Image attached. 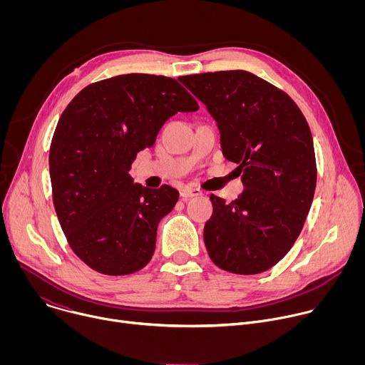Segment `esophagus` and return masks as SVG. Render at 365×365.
Instances as JSON below:
<instances>
[{"mask_svg": "<svg viewBox=\"0 0 365 365\" xmlns=\"http://www.w3.org/2000/svg\"><path fill=\"white\" fill-rule=\"evenodd\" d=\"M202 195V190L200 189H196V187H189V186H185L182 190H180V196L183 199H189V197H196V196H200Z\"/></svg>", "mask_w": 365, "mask_h": 365, "instance_id": "obj_1", "label": "esophagus"}]
</instances>
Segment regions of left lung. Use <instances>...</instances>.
I'll return each instance as SVG.
<instances>
[{"label":"left lung","instance_id":"left-lung-1","mask_svg":"<svg viewBox=\"0 0 365 365\" xmlns=\"http://www.w3.org/2000/svg\"><path fill=\"white\" fill-rule=\"evenodd\" d=\"M214 117L225 159L238 165L244 192L232 202L211 195L203 241L212 262L235 274H258L289 252L317 187L310 128L294 101L247 71L180 76Z\"/></svg>","mask_w":365,"mask_h":365}]
</instances>
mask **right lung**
<instances>
[{
    "mask_svg": "<svg viewBox=\"0 0 365 365\" xmlns=\"http://www.w3.org/2000/svg\"><path fill=\"white\" fill-rule=\"evenodd\" d=\"M196 110L176 79L147 73L91 83L69 102L50 144L51 192L71 248L92 270L125 276L151 259L179 192L144 187L128 170L170 117Z\"/></svg>",
    "mask_w": 365,
    "mask_h": 365,
    "instance_id": "obj_1",
    "label": "right lung"
}]
</instances>
